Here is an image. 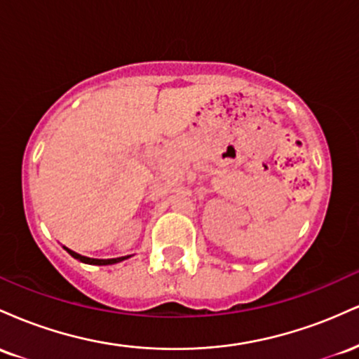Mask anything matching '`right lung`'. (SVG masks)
<instances>
[{
  "instance_id": "add662e5",
  "label": "right lung",
  "mask_w": 359,
  "mask_h": 359,
  "mask_svg": "<svg viewBox=\"0 0 359 359\" xmlns=\"http://www.w3.org/2000/svg\"><path fill=\"white\" fill-rule=\"evenodd\" d=\"M64 248H65V246H64ZM65 251H67V253L71 255V257H74V258H76V259H79V262H82V263H89V265H114V263H119V262H123V259L130 258V257H119V258H108V259H100V258H89V257H82V255L76 253V251H72V250H69V248H65Z\"/></svg>"
}]
</instances>
